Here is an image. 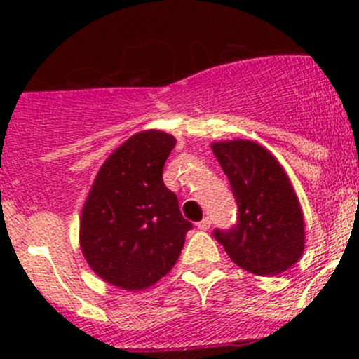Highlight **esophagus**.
Returning a JSON list of instances; mask_svg holds the SVG:
<instances>
[{
  "instance_id": "obj_1",
  "label": "esophagus",
  "mask_w": 359,
  "mask_h": 359,
  "mask_svg": "<svg viewBox=\"0 0 359 359\" xmlns=\"http://www.w3.org/2000/svg\"><path fill=\"white\" fill-rule=\"evenodd\" d=\"M210 226H212V219H210V217H205L201 222H198V229L201 231H208Z\"/></svg>"
}]
</instances>
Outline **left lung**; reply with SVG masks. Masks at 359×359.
I'll use <instances>...</instances> for the list:
<instances>
[{"instance_id": "1", "label": "left lung", "mask_w": 359, "mask_h": 359, "mask_svg": "<svg viewBox=\"0 0 359 359\" xmlns=\"http://www.w3.org/2000/svg\"><path fill=\"white\" fill-rule=\"evenodd\" d=\"M238 205L236 224L213 236L234 264L259 276L290 269L304 252V219L287 173L250 140L212 146Z\"/></svg>"}]
</instances>
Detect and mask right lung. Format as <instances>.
<instances>
[{
	"instance_id": "1",
	"label": "right lung",
	"mask_w": 359,
	"mask_h": 359,
	"mask_svg": "<svg viewBox=\"0 0 359 359\" xmlns=\"http://www.w3.org/2000/svg\"><path fill=\"white\" fill-rule=\"evenodd\" d=\"M175 147L168 133L130 137L100 168L81 213V250L107 283L137 292L170 273L193 224L163 182Z\"/></svg>"
}]
</instances>
